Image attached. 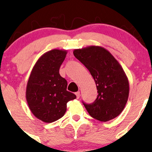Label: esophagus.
Instances as JSON below:
<instances>
[{
  "label": "esophagus",
  "instance_id": "esophagus-1",
  "mask_svg": "<svg viewBox=\"0 0 152 152\" xmlns=\"http://www.w3.org/2000/svg\"><path fill=\"white\" fill-rule=\"evenodd\" d=\"M76 98L79 99V97H80V91L76 92Z\"/></svg>",
  "mask_w": 152,
  "mask_h": 152
}]
</instances>
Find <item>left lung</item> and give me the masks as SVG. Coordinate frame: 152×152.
I'll return each instance as SVG.
<instances>
[{
	"mask_svg": "<svg viewBox=\"0 0 152 152\" xmlns=\"http://www.w3.org/2000/svg\"><path fill=\"white\" fill-rule=\"evenodd\" d=\"M74 55L89 71L98 90L93 104L83 103L88 114L104 122L117 117L129 94V80L123 68L109 50L101 46L75 49Z\"/></svg>",
	"mask_w": 152,
	"mask_h": 152,
	"instance_id": "1",
	"label": "left lung"
}]
</instances>
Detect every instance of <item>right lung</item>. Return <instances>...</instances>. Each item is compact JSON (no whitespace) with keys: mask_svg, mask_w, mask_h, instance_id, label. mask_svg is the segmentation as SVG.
Wrapping results in <instances>:
<instances>
[{"mask_svg":"<svg viewBox=\"0 0 152 152\" xmlns=\"http://www.w3.org/2000/svg\"><path fill=\"white\" fill-rule=\"evenodd\" d=\"M67 50H50L43 53L33 68L26 86V98L32 114L46 123L64 116L67 103L76 98L68 91L67 81L59 74Z\"/></svg>","mask_w":152,"mask_h":152,"instance_id":"1","label":"right lung"}]
</instances>
